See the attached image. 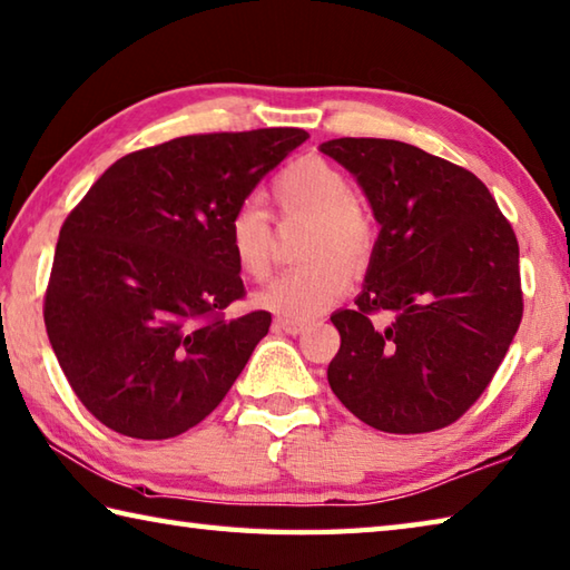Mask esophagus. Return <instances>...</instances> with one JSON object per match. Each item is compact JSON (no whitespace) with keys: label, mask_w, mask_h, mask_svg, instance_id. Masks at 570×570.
I'll list each match as a JSON object with an SVG mask.
<instances>
[{"label":"esophagus","mask_w":570,"mask_h":570,"mask_svg":"<svg viewBox=\"0 0 570 570\" xmlns=\"http://www.w3.org/2000/svg\"><path fill=\"white\" fill-rule=\"evenodd\" d=\"M276 326L282 328V331H286V333H292V336H296V333L304 331L306 323H304V321H294V318H284V316H278V318H276Z\"/></svg>","instance_id":"34e87169"}]
</instances>
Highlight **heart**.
I'll use <instances>...</instances> for the list:
<instances>
[{"label": "heart", "mask_w": 570, "mask_h": 570, "mask_svg": "<svg viewBox=\"0 0 570 570\" xmlns=\"http://www.w3.org/2000/svg\"><path fill=\"white\" fill-rule=\"evenodd\" d=\"M269 195L284 217H311L306 264L286 272L256 296L259 306L284 318L306 321L323 314L348 292L353 269L373 252V225L355 207L353 185L341 167L323 158L288 163L269 185ZM227 247L244 276L262 282L272 272L274 225L259 199H244L229 215Z\"/></svg>", "instance_id": "b5f03b06"}]
</instances>
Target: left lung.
Returning a JSON list of instances; mask_svg holds the SVG:
<instances>
[{
  "label": "left lung",
  "instance_id": "left-lung-1",
  "mask_svg": "<svg viewBox=\"0 0 570 570\" xmlns=\"http://www.w3.org/2000/svg\"><path fill=\"white\" fill-rule=\"evenodd\" d=\"M321 153L351 170L381 222L355 308L333 314L328 383L381 432L452 425L504 361L523 316L519 242L487 185L415 145L338 138ZM391 323L375 327L372 316Z\"/></svg>",
  "mask_w": 570,
  "mask_h": 570
}]
</instances>
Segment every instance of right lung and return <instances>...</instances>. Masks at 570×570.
Wrapping results in <instances>:
<instances>
[{
    "label": "right lung",
    "mask_w": 570,
    "mask_h": 570,
    "mask_svg": "<svg viewBox=\"0 0 570 570\" xmlns=\"http://www.w3.org/2000/svg\"><path fill=\"white\" fill-rule=\"evenodd\" d=\"M306 138L199 132L128 153L66 217L43 323L66 381L106 428L177 438L229 393L272 314L227 318L247 296L227 222Z\"/></svg>",
    "instance_id": "obj_1"
}]
</instances>
